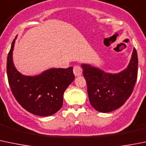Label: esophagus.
I'll list each match as a JSON object with an SVG mask.
<instances>
[{
	"label": "esophagus",
	"instance_id": "obj_1",
	"mask_svg": "<svg viewBox=\"0 0 146 146\" xmlns=\"http://www.w3.org/2000/svg\"><path fill=\"white\" fill-rule=\"evenodd\" d=\"M83 73V70L81 68L78 66H75L73 67V73L76 76H80Z\"/></svg>",
	"mask_w": 146,
	"mask_h": 146
}]
</instances>
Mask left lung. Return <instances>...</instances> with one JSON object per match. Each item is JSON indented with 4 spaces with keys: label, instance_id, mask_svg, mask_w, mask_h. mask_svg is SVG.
<instances>
[{
    "label": "left lung",
    "instance_id": "1",
    "mask_svg": "<svg viewBox=\"0 0 146 146\" xmlns=\"http://www.w3.org/2000/svg\"><path fill=\"white\" fill-rule=\"evenodd\" d=\"M138 55L133 48L128 67L118 73H108L90 65L82 64L91 106L108 113L122 106L131 96L138 76Z\"/></svg>",
    "mask_w": 146,
    "mask_h": 146
}]
</instances>
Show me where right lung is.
Instances as JSON below:
<instances>
[{"label": "right lung", "mask_w": 146, "mask_h": 146, "mask_svg": "<svg viewBox=\"0 0 146 146\" xmlns=\"http://www.w3.org/2000/svg\"><path fill=\"white\" fill-rule=\"evenodd\" d=\"M15 40V38L7 58V76L14 97L24 109L33 114L48 116L56 113L63 106L65 90L74 80L73 67L50 68L35 76L22 75L13 62Z\"/></svg>", "instance_id": "add662e5"}]
</instances>
